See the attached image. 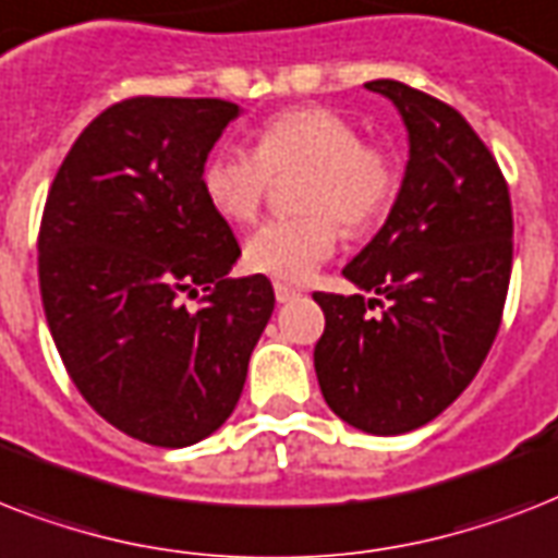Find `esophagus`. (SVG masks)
Instances as JSON below:
<instances>
[{
    "label": "esophagus",
    "mask_w": 558,
    "mask_h": 558,
    "mask_svg": "<svg viewBox=\"0 0 558 558\" xmlns=\"http://www.w3.org/2000/svg\"><path fill=\"white\" fill-rule=\"evenodd\" d=\"M301 295L295 287H289V283H275V298H278V304H289V301H295Z\"/></svg>",
    "instance_id": "esophagus-1"
}]
</instances>
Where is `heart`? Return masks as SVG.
Instances as JSON below:
<instances>
[{"mask_svg": "<svg viewBox=\"0 0 558 558\" xmlns=\"http://www.w3.org/2000/svg\"><path fill=\"white\" fill-rule=\"evenodd\" d=\"M306 168V217L263 222L245 240V266L278 280H306L339 245L341 222L367 228L397 193V168L385 150L362 142L359 126L336 109L292 107L257 130V150L222 144L202 165V193L228 222H252L275 173Z\"/></svg>", "mask_w": 558, "mask_h": 558, "instance_id": "heart-1", "label": "heart"}]
</instances>
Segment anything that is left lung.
I'll return each instance as SVG.
<instances>
[{"instance_id":"8db88e82","label":"left lung","mask_w":558,"mask_h":558,"mask_svg":"<svg viewBox=\"0 0 558 558\" xmlns=\"http://www.w3.org/2000/svg\"><path fill=\"white\" fill-rule=\"evenodd\" d=\"M365 86L397 107L408 165L385 226L341 271L373 298L313 295L327 318L315 373L332 414L390 437L432 423L484 365L510 287L512 205L458 109L399 81Z\"/></svg>"}]
</instances>
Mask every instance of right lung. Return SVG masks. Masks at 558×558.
<instances>
[{"mask_svg":"<svg viewBox=\"0 0 558 558\" xmlns=\"http://www.w3.org/2000/svg\"><path fill=\"white\" fill-rule=\"evenodd\" d=\"M243 109L130 98L72 144L39 226L48 330L83 399L135 440L185 449L226 423L275 310L269 278H228L231 228L202 165ZM208 291L199 311L182 294Z\"/></svg>","mask_w":558,"mask_h":558,"instance_id":"1","label":"right lung"}]
</instances>
